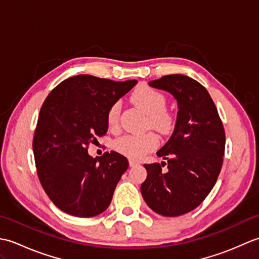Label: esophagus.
<instances>
[{
    "instance_id": "34e87169",
    "label": "esophagus",
    "mask_w": 259,
    "mask_h": 259,
    "mask_svg": "<svg viewBox=\"0 0 259 259\" xmlns=\"http://www.w3.org/2000/svg\"><path fill=\"white\" fill-rule=\"evenodd\" d=\"M129 164H130V167H135V166H137V164H139V161L136 160V159L130 158L129 159Z\"/></svg>"
}]
</instances>
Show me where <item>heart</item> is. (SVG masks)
<instances>
[{"instance_id": "heart-1", "label": "heart", "mask_w": 259, "mask_h": 259, "mask_svg": "<svg viewBox=\"0 0 259 259\" xmlns=\"http://www.w3.org/2000/svg\"><path fill=\"white\" fill-rule=\"evenodd\" d=\"M131 101L148 117V125L162 135H167L174 128V117L166 107V97L148 87L137 89ZM120 103L115 102L109 108L107 122L110 129H115L119 123ZM158 145L157 137L149 133L145 135H125L114 141V149L133 158H140L155 149Z\"/></svg>"}]
</instances>
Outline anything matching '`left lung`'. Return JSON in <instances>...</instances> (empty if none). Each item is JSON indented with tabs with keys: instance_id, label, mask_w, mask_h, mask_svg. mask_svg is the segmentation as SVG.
I'll list each match as a JSON object with an SVG mask.
<instances>
[{
	"instance_id": "1",
	"label": "left lung",
	"mask_w": 259,
	"mask_h": 259,
	"mask_svg": "<svg viewBox=\"0 0 259 259\" xmlns=\"http://www.w3.org/2000/svg\"><path fill=\"white\" fill-rule=\"evenodd\" d=\"M148 84L169 92L177 101L178 113L172 135L157 151L167 163L144 164L148 175L141 195L155 212L177 217L199 206L216 184L225 153V130L211 97L199 82L170 74ZM164 164L166 173L161 168Z\"/></svg>"
}]
</instances>
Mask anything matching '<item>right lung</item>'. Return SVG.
<instances>
[{
  "label": "right lung",
  "instance_id": "obj_1",
  "mask_svg": "<svg viewBox=\"0 0 259 259\" xmlns=\"http://www.w3.org/2000/svg\"><path fill=\"white\" fill-rule=\"evenodd\" d=\"M137 82L80 74L62 81L43 102L33 152L43 189L62 211L93 217L109 207L128 159L115 151L93 158L88 146L107 134L109 108Z\"/></svg>",
  "mask_w": 259,
  "mask_h": 259
}]
</instances>
